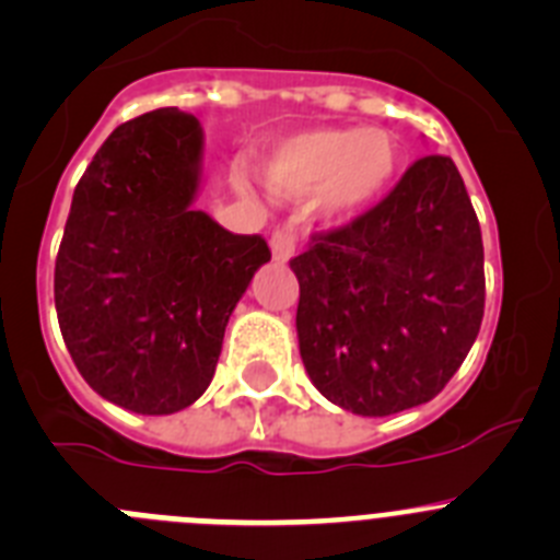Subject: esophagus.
<instances>
[{
	"label": "esophagus",
	"instance_id": "1",
	"mask_svg": "<svg viewBox=\"0 0 560 560\" xmlns=\"http://www.w3.org/2000/svg\"><path fill=\"white\" fill-rule=\"evenodd\" d=\"M270 250H273V259L276 262H290L292 256H295V237H292V232H287V229H279V232L270 237Z\"/></svg>",
	"mask_w": 560,
	"mask_h": 560
}]
</instances>
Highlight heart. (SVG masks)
I'll use <instances>...</instances> for the list:
<instances>
[{"mask_svg": "<svg viewBox=\"0 0 560 560\" xmlns=\"http://www.w3.org/2000/svg\"><path fill=\"white\" fill-rule=\"evenodd\" d=\"M404 171V145L381 127H317L281 140L262 160V185L276 198L312 192L326 226H348L378 207Z\"/></svg>", "mask_w": 560, "mask_h": 560, "instance_id": "obj_1", "label": "heart"}]
</instances>
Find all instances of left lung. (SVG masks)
Masks as SVG:
<instances>
[{
    "instance_id": "8db88e82",
    "label": "left lung",
    "mask_w": 560,
    "mask_h": 560,
    "mask_svg": "<svg viewBox=\"0 0 560 560\" xmlns=\"http://www.w3.org/2000/svg\"><path fill=\"white\" fill-rule=\"evenodd\" d=\"M298 348L334 406L389 417L428 404L483 320V240L451 156H422L359 221L290 262Z\"/></svg>"
}]
</instances>
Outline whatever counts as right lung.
Here are the masks:
<instances>
[{
  "label": "right lung",
  "mask_w": 560,
  "mask_h": 560,
  "mask_svg": "<svg viewBox=\"0 0 560 560\" xmlns=\"http://www.w3.org/2000/svg\"><path fill=\"white\" fill-rule=\"evenodd\" d=\"M203 129L160 107L121 124L80 179L55 262L62 339L82 378L135 415L207 392L234 306L270 248L196 209Z\"/></svg>",
  "instance_id": "add662e5"
}]
</instances>
